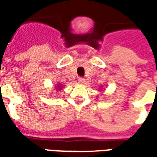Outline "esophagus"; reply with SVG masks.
I'll list each match as a JSON object with an SVG mask.
<instances>
[{"mask_svg": "<svg viewBox=\"0 0 157 157\" xmlns=\"http://www.w3.org/2000/svg\"><path fill=\"white\" fill-rule=\"evenodd\" d=\"M85 82H86V79H85L84 78H78V83H79V84H84Z\"/></svg>", "mask_w": 157, "mask_h": 157, "instance_id": "esophagus-1", "label": "esophagus"}]
</instances>
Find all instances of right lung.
<instances>
[{
  "instance_id": "right-lung-1",
  "label": "right lung",
  "mask_w": 157,
  "mask_h": 157,
  "mask_svg": "<svg viewBox=\"0 0 157 157\" xmlns=\"http://www.w3.org/2000/svg\"><path fill=\"white\" fill-rule=\"evenodd\" d=\"M57 88L58 89V90H61V89H62V86H60V85L58 84V85L57 86Z\"/></svg>"
}]
</instances>
